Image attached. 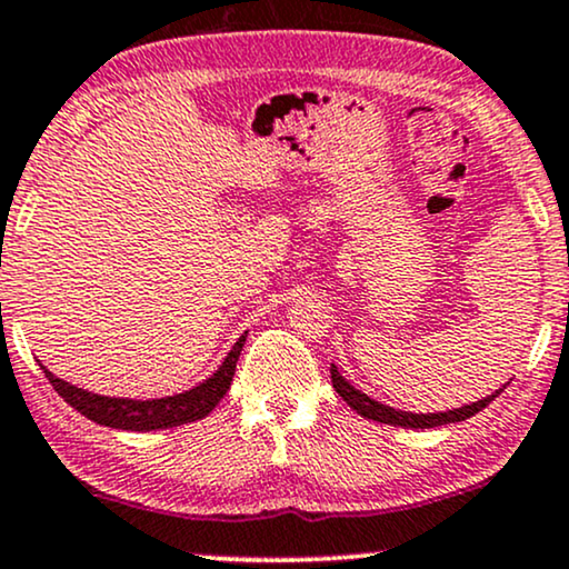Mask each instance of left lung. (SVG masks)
Listing matches in <instances>:
<instances>
[{"mask_svg": "<svg viewBox=\"0 0 569 569\" xmlns=\"http://www.w3.org/2000/svg\"><path fill=\"white\" fill-rule=\"evenodd\" d=\"M331 381H333V389H337L341 400H345L352 410H358L362 419L392 423V427H406V429H432V427H442V423L467 421L475 413H480L482 408H488L490 402L506 389V385H503L501 389H496V392L485 397V400H477V402H471V406H463V408L445 410V413H408V410H395L389 406H381V402H376L373 397L362 395L360 389H355L350 381H347L345 376L337 371V366H331Z\"/></svg>", "mask_w": 569, "mask_h": 569, "instance_id": "obj_1", "label": "left lung"}]
</instances>
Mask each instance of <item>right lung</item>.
Returning a JSON list of instances; mask_svg holds the SVG:
<instances>
[{"mask_svg": "<svg viewBox=\"0 0 569 569\" xmlns=\"http://www.w3.org/2000/svg\"><path fill=\"white\" fill-rule=\"evenodd\" d=\"M243 341L246 337L236 341V347L222 360V366L207 381H201V385L182 395L161 397V400H129V397L94 395L58 379L44 366L42 371L50 379L54 392L63 397L68 406L77 408L81 416H87L89 421L102 423V427L127 429V432H153V429H169L198 421L217 408V402L230 389L232 376H236V362L243 350Z\"/></svg>", "mask_w": 569, "mask_h": 569, "instance_id": "1", "label": "right lung"}]
</instances>
